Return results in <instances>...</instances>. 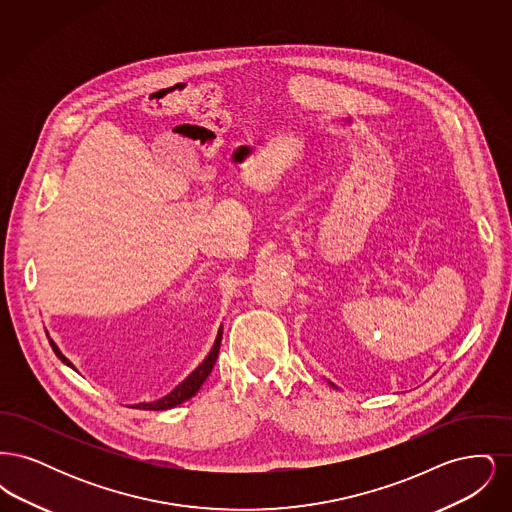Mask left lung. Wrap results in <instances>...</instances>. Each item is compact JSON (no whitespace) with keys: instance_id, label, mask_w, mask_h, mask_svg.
Returning a JSON list of instances; mask_svg holds the SVG:
<instances>
[{"instance_id":"obj_1","label":"left lung","mask_w":512,"mask_h":512,"mask_svg":"<svg viewBox=\"0 0 512 512\" xmlns=\"http://www.w3.org/2000/svg\"><path fill=\"white\" fill-rule=\"evenodd\" d=\"M328 384H330V386H332V388H336V386H334V384H332V382H328Z\"/></svg>"}]
</instances>
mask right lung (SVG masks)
I'll use <instances>...</instances> for the list:
<instances>
[{
  "label": "right lung",
  "instance_id": "right-lung-1",
  "mask_svg": "<svg viewBox=\"0 0 512 512\" xmlns=\"http://www.w3.org/2000/svg\"><path fill=\"white\" fill-rule=\"evenodd\" d=\"M220 340H222V326H220L219 332H217V338H215V343H213L211 351L207 353V357H205L199 365L195 366L194 372H190V374L186 376V380H182V382H180L171 393H167L165 397H161V399H157V401H149V403H138L136 407H138V409H146V411H167V409H172V407H176V405H180V403L192 399L195 393L199 391V388L203 386V382L207 380V376L211 374L215 363H217V357H219L220 351ZM49 343H51L55 355L61 359V363H65V365L71 366L73 370H76L73 363L61 353V349L57 347V343L51 340V338H49Z\"/></svg>",
  "mask_w": 512,
  "mask_h": 512
}]
</instances>
